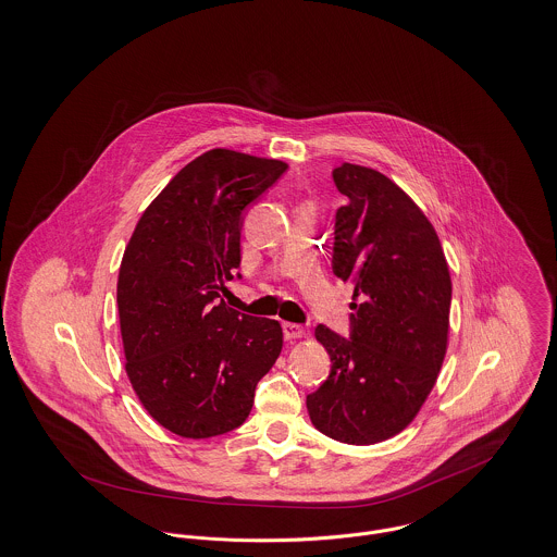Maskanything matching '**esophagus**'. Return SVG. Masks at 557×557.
<instances>
[{"mask_svg": "<svg viewBox=\"0 0 557 557\" xmlns=\"http://www.w3.org/2000/svg\"><path fill=\"white\" fill-rule=\"evenodd\" d=\"M282 329H284V337H286L288 342L306 337V329H304L301 324H295V322H284V324H282Z\"/></svg>", "mask_w": 557, "mask_h": 557, "instance_id": "1", "label": "esophagus"}]
</instances>
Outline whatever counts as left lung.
I'll return each mask as SVG.
<instances>
[{
	"mask_svg": "<svg viewBox=\"0 0 557 557\" xmlns=\"http://www.w3.org/2000/svg\"><path fill=\"white\" fill-rule=\"evenodd\" d=\"M333 182L348 196L335 215L333 273L352 284L355 311L350 339L315 326L331 373L308 412L318 432L363 446L406 430L432 393L453 288L432 222L401 187L348 162Z\"/></svg>",
	"mask_w": 557,
	"mask_h": 557,
	"instance_id": "8db88e82",
	"label": "left lung"
}]
</instances>
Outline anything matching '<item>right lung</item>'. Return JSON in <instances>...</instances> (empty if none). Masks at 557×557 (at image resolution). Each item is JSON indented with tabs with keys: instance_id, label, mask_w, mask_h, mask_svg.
Returning <instances> with one entry per match:
<instances>
[{
	"instance_id": "add662e5",
	"label": "right lung",
	"mask_w": 557,
	"mask_h": 557,
	"mask_svg": "<svg viewBox=\"0 0 557 557\" xmlns=\"http://www.w3.org/2000/svg\"><path fill=\"white\" fill-rule=\"evenodd\" d=\"M286 169L211 149L153 198L125 246L117 280L125 373L169 432L200 440L244 425L258 380L282 352L277 320L218 299L239 275L246 207Z\"/></svg>"
}]
</instances>
